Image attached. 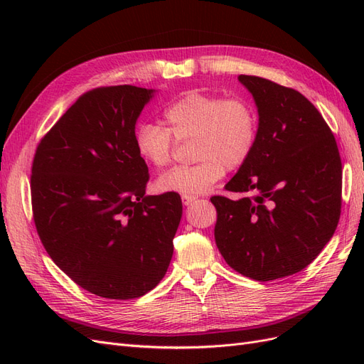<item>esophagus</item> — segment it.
I'll list each match as a JSON object with an SVG mask.
<instances>
[{
	"label": "esophagus",
	"mask_w": 364,
	"mask_h": 364,
	"mask_svg": "<svg viewBox=\"0 0 364 364\" xmlns=\"http://www.w3.org/2000/svg\"><path fill=\"white\" fill-rule=\"evenodd\" d=\"M197 200V197L196 196H191V194H182V202H183V205H191L193 202H196Z\"/></svg>",
	"instance_id": "esophagus-1"
}]
</instances>
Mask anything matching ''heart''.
Masks as SVG:
<instances>
[{
  "label": "heart",
  "instance_id": "obj_1",
  "mask_svg": "<svg viewBox=\"0 0 364 364\" xmlns=\"http://www.w3.org/2000/svg\"><path fill=\"white\" fill-rule=\"evenodd\" d=\"M165 126L139 123L134 142L136 153L147 164L162 168L170 164L174 141L193 139L188 167H174L161 174L156 188L162 193L203 194L238 168L250 156L258 134V117L245 98H223L191 91L164 111Z\"/></svg>",
  "mask_w": 364,
  "mask_h": 364
}]
</instances>
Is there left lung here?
Instances as JSON below:
<instances>
[{"mask_svg": "<svg viewBox=\"0 0 364 364\" xmlns=\"http://www.w3.org/2000/svg\"><path fill=\"white\" fill-rule=\"evenodd\" d=\"M238 82L255 100L258 134L225 185L245 197H211L214 237L230 267L264 282L301 272L334 235L341 161L331 129L301 92L255 75Z\"/></svg>", "mask_w": 364, "mask_h": 364, "instance_id": "left-lung-1", "label": "left lung"}]
</instances>
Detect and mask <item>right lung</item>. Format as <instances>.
<instances>
[{
    "mask_svg": "<svg viewBox=\"0 0 364 364\" xmlns=\"http://www.w3.org/2000/svg\"><path fill=\"white\" fill-rule=\"evenodd\" d=\"M153 95L132 85L83 94L33 159V218L43 247L77 285L107 299L156 287L181 223L178 193L146 196L149 168L134 142Z\"/></svg>",
    "mask_w": 364,
    "mask_h": 364,
    "instance_id": "add662e5",
    "label": "right lung"
}]
</instances>
